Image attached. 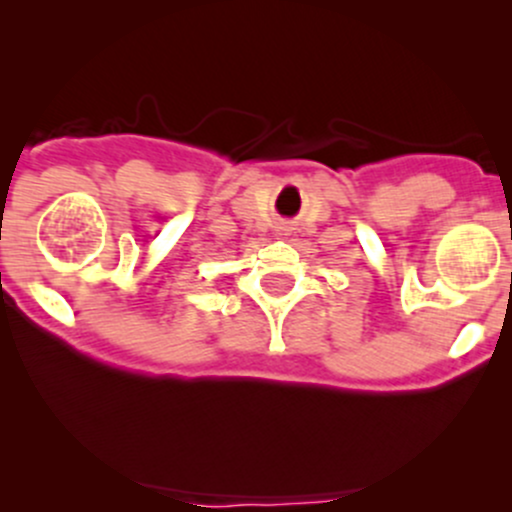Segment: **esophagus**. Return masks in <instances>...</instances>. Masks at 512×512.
Wrapping results in <instances>:
<instances>
[{"mask_svg":"<svg viewBox=\"0 0 512 512\" xmlns=\"http://www.w3.org/2000/svg\"><path fill=\"white\" fill-rule=\"evenodd\" d=\"M280 230H285V227H280Z\"/></svg>","mask_w":512,"mask_h":512,"instance_id":"esophagus-1","label":"esophagus"}]
</instances>
